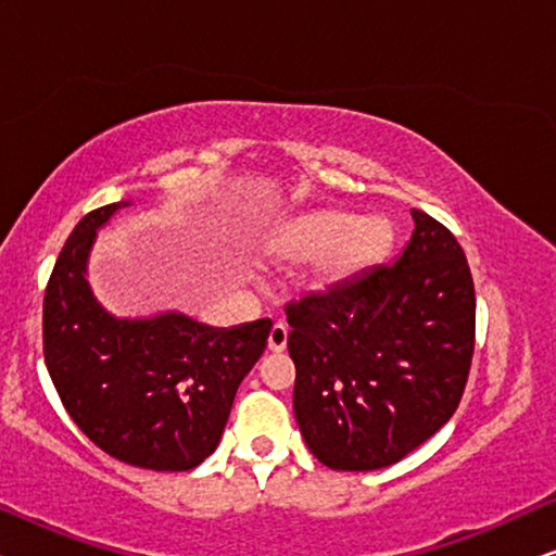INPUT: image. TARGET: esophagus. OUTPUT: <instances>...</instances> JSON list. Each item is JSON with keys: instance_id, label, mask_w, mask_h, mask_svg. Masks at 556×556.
Here are the masks:
<instances>
[{"instance_id": "34e87169", "label": "esophagus", "mask_w": 556, "mask_h": 556, "mask_svg": "<svg viewBox=\"0 0 556 556\" xmlns=\"http://www.w3.org/2000/svg\"><path fill=\"white\" fill-rule=\"evenodd\" d=\"M286 344H288V326L286 324H273V329L268 333V349L270 352H286Z\"/></svg>"}]
</instances>
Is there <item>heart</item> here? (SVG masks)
Masks as SVG:
<instances>
[{"label":"heart","mask_w":556,"mask_h":556,"mask_svg":"<svg viewBox=\"0 0 556 556\" xmlns=\"http://www.w3.org/2000/svg\"><path fill=\"white\" fill-rule=\"evenodd\" d=\"M387 217H354L344 210H311L286 219L273 235V255L308 263L306 288L326 293L371 268L392 245Z\"/></svg>","instance_id":"1"}]
</instances>
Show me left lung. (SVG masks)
I'll return each mask as SVG.
<instances>
[{"mask_svg": "<svg viewBox=\"0 0 556 556\" xmlns=\"http://www.w3.org/2000/svg\"><path fill=\"white\" fill-rule=\"evenodd\" d=\"M390 265L286 308L293 413L333 470L405 458L451 420L473 359L476 291L451 230L413 210Z\"/></svg>", "mask_w": 556, "mask_h": 556, "instance_id": "obj_1", "label": "left lung"}]
</instances>
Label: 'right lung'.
Here are the masks:
<instances>
[{
  "label": "right lung",
  "instance_id": "obj_1",
  "mask_svg": "<svg viewBox=\"0 0 556 556\" xmlns=\"http://www.w3.org/2000/svg\"><path fill=\"white\" fill-rule=\"evenodd\" d=\"M121 200L75 225L42 308L45 364L73 422L128 466L189 470L215 453L235 392L265 352L270 318L230 329L181 311L116 316L96 299L88 263Z\"/></svg>",
  "mask_w": 556,
  "mask_h": 556
}]
</instances>
